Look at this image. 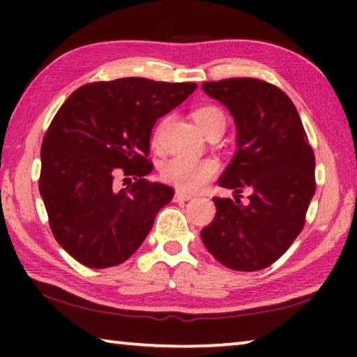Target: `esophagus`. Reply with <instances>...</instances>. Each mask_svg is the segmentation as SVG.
I'll return each mask as SVG.
<instances>
[{
	"label": "esophagus",
	"mask_w": 357,
	"mask_h": 357,
	"mask_svg": "<svg viewBox=\"0 0 357 357\" xmlns=\"http://www.w3.org/2000/svg\"><path fill=\"white\" fill-rule=\"evenodd\" d=\"M193 197L190 193H185V192H175V202H188V199H192Z\"/></svg>",
	"instance_id": "obj_1"
}]
</instances>
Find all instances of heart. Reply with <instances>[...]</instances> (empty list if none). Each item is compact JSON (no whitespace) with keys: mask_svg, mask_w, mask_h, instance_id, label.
Segmentation results:
<instances>
[{"mask_svg":"<svg viewBox=\"0 0 357 357\" xmlns=\"http://www.w3.org/2000/svg\"><path fill=\"white\" fill-rule=\"evenodd\" d=\"M193 119L197 121L198 128L204 135L214 128H226V115L219 107L204 105L193 112ZM160 133H162V125H159L154 131L153 144H160ZM218 172V164L211 159H193L177 155L165 160L160 167V175L165 182L175 185L182 192H198L203 185L214 177Z\"/></svg>","mask_w":357,"mask_h":357,"instance_id":"b5f03b06","label":"heart"}]
</instances>
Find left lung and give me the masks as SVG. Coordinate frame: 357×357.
<instances>
[{"instance_id": "1", "label": "left lung", "mask_w": 357, "mask_h": 357, "mask_svg": "<svg viewBox=\"0 0 357 357\" xmlns=\"http://www.w3.org/2000/svg\"><path fill=\"white\" fill-rule=\"evenodd\" d=\"M231 112L236 154L218 185L231 198H213L216 216L202 231L208 252L224 266L257 271L275 263L304 227L315 193V158L294 104L281 89L252 77L203 82ZM250 188L249 203L240 193Z\"/></svg>"}]
</instances>
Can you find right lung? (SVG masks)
<instances>
[{"label":"right lung","instance_id":"1","mask_svg":"<svg viewBox=\"0 0 357 357\" xmlns=\"http://www.w3.org/2000/svg\"><path fill=\"white\" fill-rule=\"evenodd\" d=\"M195 89V82L121 77L79 87L56 112L43 138L38 190L53 236L75 260L115 266L144 242L174 197L169 185L146 180L151 131ZM116 173L135 182L115 189Z\"/></svg>","mask_w":357,"mask_h":357}]
</instances>
